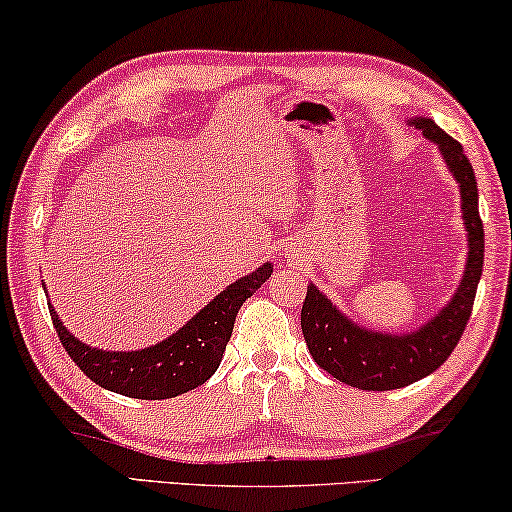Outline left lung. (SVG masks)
Segmentation results:
<instances>
[{
    "mask_svg": "<svg viewBox=\"0 0 512 512\" xmlns=\"http://www.w3.org/2000/svg\"><path fill=\"white\" fill-rule=\"evenodd\" d=\"M413 125L424 139L441 150L450 174L462 192V218L469 232V257L455 297L443 306L427 325L408 334H383L364 329L343 315L313 283L308 285L301 308V331L308 352L320 369L357 390H399L429 373H434L462 338L471 318L485 259V232L478 213V183L473 167L464 155L462 143L452 139L431 118H415Z\"/></svg>",
    "mask_w": 512,
    "mask_h": 512,
    "instance_id": "left-lung-1",
    "label": "left lung"
}]
</instances>
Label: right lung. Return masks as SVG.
Returning a JSON list of instances; mask_svg holds the SVG:
<instances>
[{
  "label": "right lung",
  "mask_w": 512,
  "mask_h": 512,
  "mask_svg": "<svg viewBox=\"0 0 512 512\" xmlns=\"http://www.w3.org/2000/svg\"><path fill=\"white\" fill-rule=\"evenodd\" d=\"M271 273L273 266L269 262L262 264L250 276L225 287L176 334L143 350L115 352L92 348L69 334L50 304L48 311L64 350L99 387L132 399H171L204 385L218 371L236 313L243 301L253 297L264 280H269Z\"/></svg>",
  "instance_id": "right-lung-1"
}]
</instances>
